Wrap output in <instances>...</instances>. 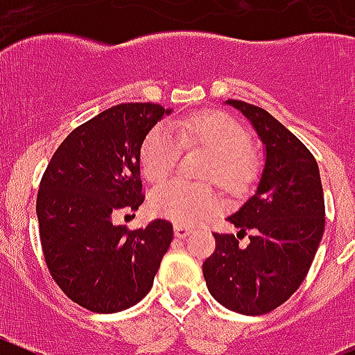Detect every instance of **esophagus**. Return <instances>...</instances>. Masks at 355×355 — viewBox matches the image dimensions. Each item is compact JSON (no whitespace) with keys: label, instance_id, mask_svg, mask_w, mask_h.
Returning a JSON list of instances; mask_svg holds the SVG:
<instances>
[{"label":"esophagus","instance_id":"esophagus-1","mask_svg":"<svg viewBox=\"0 0 355 355\" xmlns=\"http://www.w3.org/2000/svg\"><path fill=\"white\" fill-rule=\"evenodd\" d=\"M191 233H193V226H187V225H175V237L185 239V237H189Z\"/></svg>","mask_w":355,"mask_h":355}]
</instances>
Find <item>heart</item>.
I'll return each instance as SVG.
<instances>
[{"instance_id":"b5f03b06","label":"heart","mask_w":355,"mask_h":355,"mask_svg":"<svg viewBox=\"0 0 355 355\" xmlns=\"http://www.w3.org/2000/svg\"><path fill=\"white\" fill-rule=\"evenodd\" d=\"M184 146H198L212 154L203 178L230 193H241L253 180L257 162L249 152L251 138L237 120L223 113L182 116L171 125L159 123L150 130L139 155L146 180L161 184L170 177ZM150 209L178 225H193L219 209V198L209 185L171 180L150 194Z\"/></svg>"}]
</instances>
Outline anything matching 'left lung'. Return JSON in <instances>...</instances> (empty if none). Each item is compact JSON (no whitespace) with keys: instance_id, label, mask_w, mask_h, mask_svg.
<instances>
[{"instance_id":"8db88e82","label":"left lung","mask_w":355,"mask_h":355,"mask_svg":"<svg viewBox=\"0 0 355 355\" xmlns=\"http://www.w3.org/2000/svg\"><path fill=\"white\" fill-rule=\"evenodd\" d=\"M248 118L265 146L254 194L228 221L241 232L214 233L216 251L203 263L207 288L219 304L263 315L288 301L308 274L324 235L325 205L313 154L261 107L226 101ZM250 233V244L238 239Z\"/></svg>"}]
</instances>
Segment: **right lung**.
Segmentation results:
<instances>
[{
    "mask_svg": "<svg viewBox=\"0 0 355 355\" xmlns=\"http://www.w3.org/2000/svg\"><path fill=\"white\" fill-rule=\"evenodd\" d=\"M171 110L118 104L79 125L47 164L37 196L44 258L70 301L95 313L138 304L154 285L173 226L114 225L145 200L139 155L146 134Z\"/></svg>",
    "mask_w": 355,
    "mask_h": 355,
    "instance_id": "1",
    "label": "right lung"
}]
</instances>
